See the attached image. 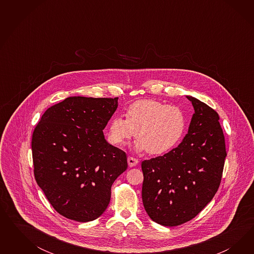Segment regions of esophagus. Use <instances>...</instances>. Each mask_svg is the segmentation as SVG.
<instances>
[{
	"instance_id": "esophagus-1",
	"label": "esophagus",
	"mask_w": 254,
	"mask_h": 254,
	"mask_svg": "<svg viewBox=\"0 0 254 254\" xmlns=\"http://www.w3.org/2000/svg\"><path fill=\"white\" fill-rule=\"evenodd\" d=\"M127 163H128V166L132 168V167H135L138 163V160L137 158H134L132 156H128L127 157Z\"/></svg>"
}]
</instances>
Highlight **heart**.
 Here are the masks:
<instances>
[{
  "label": "heart",
  "mask_w": 254,
  "mask_h": 254,
  "mask_svg": "<svg viewBox=\"0 0 254 254\" xmlns=\"http://www.w3.org/2000/svg\"><path fill=\"white\" fill-rule=\"evenodd\" d=\"M186 128L187 117L182 108L145 99L137 100L127 107L126 119L120 116L112 119L108 139L112 144L121 146L136 132L137 150L160 155L177 146Z\"/></svg>",
  "instance_id": "1"
}]
</instances>
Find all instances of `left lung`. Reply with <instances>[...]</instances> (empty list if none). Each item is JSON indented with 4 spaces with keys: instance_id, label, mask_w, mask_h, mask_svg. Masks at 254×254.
Instances as JSON below:
<instances>
[{
    "instance_id": "1",
    "label": "left lung",
    "mask_w": 254,
    "mask_h": 254,
    "mask_svg": "<svg viewBox=\"0 0 254 254\" xmlns=\"http://www.w3.org/2000/svg\"><path fill=\"white\" fill-rule=\"evenodd\" d=\"M194 109L188 133L168 154L141 162L142 202L147 214L164 226L193 219L213 198L226 156L219 115L186 96Z\"/></svg>"
}]
</instances>
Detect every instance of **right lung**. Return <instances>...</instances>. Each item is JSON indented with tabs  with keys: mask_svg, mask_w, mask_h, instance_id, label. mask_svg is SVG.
<instances>
[{
	"mask_svg": "<svg viewBox=\"0 0 254 254\" xmlns=\"http://www.w3.org/2000/svg\"><path fill=\"white\" fill-rule=\"evenodd\" d=\"M118 98L69 97L48 108L31 138L37 185L56 211L90 222L107 208L111 188L127 169L126 153L103 135Z\"/></svg>",
	"mask_w": 254,
	"mask_h": 254,
	"instance_id": "1",
	"label": "right lung"
}]
</instances>
